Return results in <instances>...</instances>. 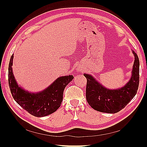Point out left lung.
<instances>
[{"mask_svg": "<svg viewBox=\"0 0 147 147\" xmlns=\"http://www.w3.org/2000/svg\"><path fill=\"white\" fill-rule=\"evenodd\" d=\"M135 60L132 76L125 86L117 90H109L100 84L91 75L84 74L86 78V97L91 107L100 112L115 113L127 105L137 92L139 84V59L134 51Z\"/></svg>", "mask_w": 147, "mask_h": 147, "instance_id": "left-lung-1", "label": "left lung"}]
</instances>
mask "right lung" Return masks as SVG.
Segmentation results:
<instances>
[{
	"mask_svg": "<svg viewBox=\"0 0 147 147\" xmlns=\"http://www.w3.org/2000/svg\"><path fill=\"white\" fill-rule=\"evenodd\" d=\"M13 59V54L8 65V84L14 100L34 117H45L56 112L63 101L65 86L74 79L73 75L59 77L50 86L41 92H29L18 85L11 67Z\"/></svg>",
	"mask_w": 147,
	"mask_h": 147,
	"instance_id": "1",
	"label": "right lung"
}]
</instances>
